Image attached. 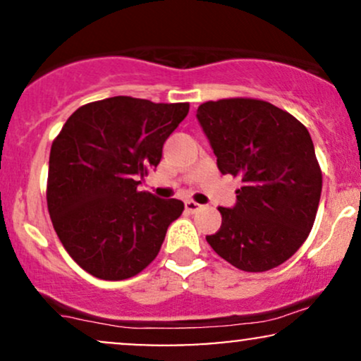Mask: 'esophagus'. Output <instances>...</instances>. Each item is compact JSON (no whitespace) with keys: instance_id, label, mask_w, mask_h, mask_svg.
I'll use <instances>...</instances> for the list:
<instances>
[{"instance_id":"esophagus-1","label":"esophagus","mask_w":361,"mask_h":361,"mask_svg":"<svg viewBox=\"0 0 361 361\" xmlns=\"http://www.w3.org/2000/svg\"><path fill=\"white\" fill-rule=\"evenodd\" d=\"M202 207H204V205L197 204V202H193V200H186V202H185V209H186V212H190V214L198 212V210H200Z\"/></svg>"}]
</instances>
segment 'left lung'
Segmentation results:
<instances>
[{"label":"left lung","instance_id":"obj_1","mask_svg":"<svg viewBox=\"0 0 361 361\" xmlns=\"http://www.w3.org/2000/svg\"><path fill=\"white\" fill-rule=\"evenodd\" d=\"M197 120L219 171L243 181L234 207H219L222 226L207 243L243 271L285 263L307 239L321 198L309 130L288 111L251 98L207 102Z\"/></svg>","mask_w":361,"mask_h":361}]
</instances>
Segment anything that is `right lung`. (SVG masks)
I'll use <instances>...</instances> for the list:
<instances>
[{"label": "right lung", "mask_w": 361, "mask_h": 361, "mask_svg": "<svg viewBox=\"0 0 361 361\" xmlns=\"http://www.w3.org/2000/svg\"><path fill=\"white\" fill-rule=\"evenodd\" d=\"M188 110V103L111 97L80 106L52 142L49 214L62 246L90 275L130 279L159 252L185 205L139 185Z\"/></svg>", "instance_id": "add662e5"}]
</instances>
